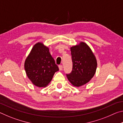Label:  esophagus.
<instances>
[{
  "label": "esophagus",
  "mask_w": 123,
  "mask_h": 123,
  "mask_svg": "<svg viewBox=\"0 0 123 123\" xmlns=\"http://www.w3.org/2000/svg\"><path fill=\"white\" fill-rule=\"evenodd\" d=\"M59 70H62V68H63V67H62V65H59Z\"/></svg>",
  "instance_id": "34e87169"
}]
</instances>
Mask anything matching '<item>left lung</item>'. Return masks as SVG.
<instances>
[{
  "label": "left lung",
  "mask_w": 123,
  "mask_h": 123,
  "mask_svg": "<svg viewBox=\"0 0 123 123\" xmlns=\"http://www.w3.org/2000/svg\"><path fill=\"white\" fill-rule=\"evenodd\" d=\"M73 69L67 75L68 80L74 87H80L89 82L95 74L97 61L94 53L84 42L70 47Z\"/></svg>",
  "instance_id": "left-lung-1"
}]
</instances>
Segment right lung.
Wrapping results in <instances>:
<instances>
[{"label":"right lung","instance_id":"right-lung-1","mask_svg":"<svg viewBox=\"0 0 123 123\" xmlns=\"http://www.w3.org/2000/svg\"><path fill=\"white\" fill-rule=\"evenodd\" d=\"M24 68L29 80L38 87L48 86L59 70L49 48L42 42H37L32 47L25 60Z\"/></svg>","mask_w":123,"mask_h":123}]
</instances>
